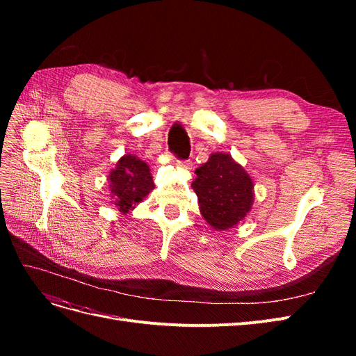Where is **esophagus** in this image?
<instances>
[{"label": "esophagus", "instance_id": "esophagus-1", "mask_svg": "<svg viewBox=\"0 0 356 356\" xmlns=\"http://www.w3.org/2000/svg\"><path fill=\"white\" fill-rule=\"evenodd\" d=\"M177 166L179 168V169H184V170H191V168H193V163L190 160H179V161H177Z\"/></svg>", "mask_w": 356, "mask_h": 356}]
</instances>
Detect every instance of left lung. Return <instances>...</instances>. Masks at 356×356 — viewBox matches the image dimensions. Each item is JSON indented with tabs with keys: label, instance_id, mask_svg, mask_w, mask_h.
<instances>
[{
	"label": "left lung",
	"instance_id": "obj_1",
	"mask_svg": "<svg viewBox=\"0 0 356 356\" xmlns=\"http://www.w3.org/2000/svg\"><path fill=\"white\" fill-rule=\"evenodd\" d=\"M191 188L197 196L202 217L215 230H229L250 213L254 203V181L227 153H212L196 169Z\"/></svg>",
	"mask_w": 356,
	"mask_h": 356
}]
</instances>
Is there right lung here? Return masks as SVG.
Segmentation results:
<instances>
[{
    "mask_svg": "<svg viewBox=\"0 0 356 356\" xmlns=\"http://www.w3.org/2000/svg\"><path fill=\"white\" fill-rule=\"evenodd\" d=\"M108 182L113 204L123 215L134 211L154 188L149 166L135 154H124L118 159L108 174Z\"/></svg>",
    "mask_w": 356,
    "mask_h": 356,
    "instance_id": "right-lung-1",
    "label": "right lung"
}]
</instances>
